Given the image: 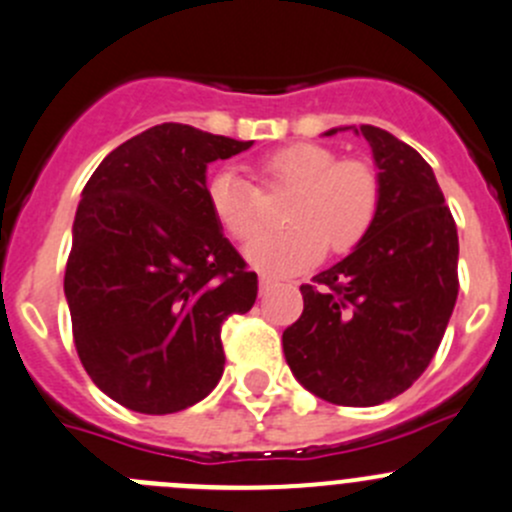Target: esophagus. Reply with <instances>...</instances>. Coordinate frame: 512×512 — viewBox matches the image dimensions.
I'll use <instances>...</instances> for the list:
<instances>
[{
  "label": "esophagus",
  "instance_id": "esophagus-1",
  "mask_svg": "<svg viewBox=\"0 0 512 512\" xmlns=\"http://www.w3.org/2000/svg\"><path fill=\"white\" fill-rule=\"evenodd\" d=\"M275 277H270V275H260V292H267L270 290L272 285H275Z\"/></svg>",
  "mask_w": 512,
  "mask_h": 512
}]
</instances>
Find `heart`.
<instances>
[{"mask_svg":"<svg viewBox=\"0 0 512 512\" xmlns=\"http://www.w3.org/2000/svg\"><path fill=\"white\" fill-rule=\"evenodd\" d=\"M262 190H292L282 212L285 232L260 235L245 247L250 265L272 275H292L327 255H347L367 235L380 212V177L365 160H337L327 147L297 142L257 165ZM207 205L217 225L235 240H250L262 225V197L235 170L207 182Z\"/></svg>","mask_w":512,"mask_h":512,"instance_id":"obj_1","label":"heart"}]
</instances>
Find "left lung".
<instances>
[{"mask_svg":"<svg viewBox=\"0 0 512 512\" xmlns=\"http://www.w3.org/2000/svg\"><path fill=\"white\" fill-rule=\"evenodd\" d=\"M345 130L370 145L380 212L345 260L300 287L305 310L282 350L312 395L370 408L405 393L438 352L458 300V227L413 147L372 124Z\"/></svg>","mask_w":512,"mask_h":512,"instance_id":"obj_1","label":"left lung"}]
</instances>
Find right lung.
<instances>
[{"label": "right lung", "mask_w": 512, "mask_h": 512, "mask_svg": "<svg viewBox=\"0 0 512 512\" xmlns=\"http://www.w3.org/2000/svg\"><path fill=\"white\" fill-rule=\"evenodd\" d=\"M250 147L165 122L84 185L64 295L79 360L114 403L180 413L220 382L222 322L255 305L257 275L212 217L207 165Z\"/></svg>", "instance_id": "right-lung-1"}]
</instances>
